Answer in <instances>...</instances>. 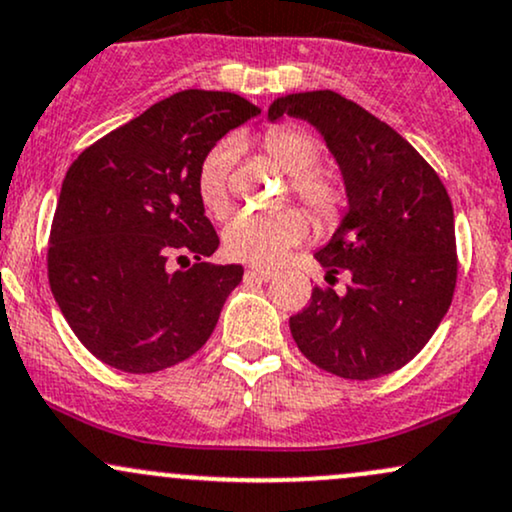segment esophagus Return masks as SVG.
<instances>
[{
	"instance_id": "esophagus-1",
	"label": "esophagus",
	"mask_w": 512,
	"mask_h": 512,
	"mask_svg": "<svg viewBox=\"0 0 512 512\" xmlns=\"http://www.w3.org/2000/svg\"><path fill=\"white\" fill-rule=\"evenodd\" d=\"M246 275H251V278H258V280H273L275 270L273 268H249L246 270Z\"/></svg>"
}]
</instances>
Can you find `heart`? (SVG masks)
I'll use <instances>...</instances> for the list:
<instances>
[{
	"mask_svg": "<svg viewBox=\"0 0 512 512\" xmlns=\"http://www.w3.org/2000/svg\"><path fill=\"white\" fill-rule=\"evenodd\" d=\"M263 148L275 165L292 174V194L302 201L318 222H333L342 203L340 182L321 170V143L314 134L294 126L268 131ZM237 160V141H220L203 155L196 172V196L208 215L222 218L232 206L230 172ZM309 234V220L302 210L285 208L278 213L246 210L227 222L222 232L225 254L254 266H273L287 251L302 244Z\"/></svg>",
	"mask_w": 512,
	"mask_h": 512,
	"instance_id": "heart-1",
	"label": "heart"
}]
</instances>
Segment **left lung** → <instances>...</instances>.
Returning <instances> with one entry per match:
<instances>
[{
	"instance_id": "1",
	"label": "left lung",
	"mask_w": 512,
	"mask_h": 512,
	"mask_svg": "<svg viewBox=\"0 0 512 512\" xmlns=\"http://www.w3.org/2000/svg\"><path fill=\"white\" fill-rule=\"evenodd\" d=\"M306 119L321 131L345 179L350 210L316 251L328 280L290 318L297 347L340 378L393 374L436 333L458 282L453 203L434 167L386 122L335 90L278 98L268 119Z\"/></svg>"
}]
</instances>
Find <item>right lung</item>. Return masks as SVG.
Wrapping results in <instances>:
<instances>
[{
  "mask_svg": "<svg viewBox=\"0 0 512 512\" xmlns=\"http://www.w3.org/2000/svg\"><path fill=\"white\" fill-rule=\"evenodd\" d=\"M258 114L234 93L182 90L71 162L47 275L66 323L100 362L155 374L206 345L244 268L201 261L220 239L196 196V172L227 131ZM172 257L190 268L170 271Z\"/></svg>",
  "mask_w": 512,
  "mask_h": 512,
  "instance_id": "right-lung-1",
  "label": "right lung"
}]
</instances>
